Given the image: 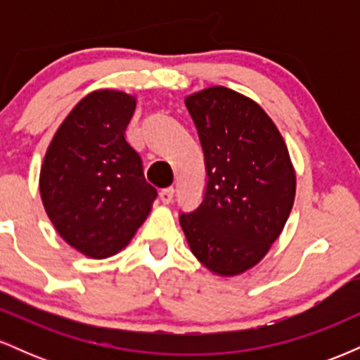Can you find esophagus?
I'll list each match as a JSON object with an SVG mask.
<instances>
[{
	"mask_svg": "<svg viewBox=\"0 0 360 360\" xmlns=\"http://www.w3.org/2000/svg\"><path fill=\"white\" fill-rule=\"evenodd\" d=\"M174 198V188H166V189H160L159 193V200L162 201L164 205H169Z\"/></svg>",
	"mask_w": 360,
	"mask_h": 360,
	"instance_id": "34e87169",
	"label": "esophagus"
}]
</instances>
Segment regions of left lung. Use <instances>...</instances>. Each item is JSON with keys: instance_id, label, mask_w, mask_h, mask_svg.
I'll use <instances>...</instances> for the list:
<instances>
[{"instance_id": "obj_1", "label": "left lung", "mask_w": 360, "mask_h": 360, "mask_svg": "<svg viewBox=\"0 0 360 360\" xmlns=\"http://www.w3.org/2000/svg\"><path fill=\"white\" fill-rule=\"evenodd\" d=\"M206 166V189L179 223L194 257L221 278L252 269L286 225L296 172L269 115L225 86L186 96Z\"/></svg>"}]
</instances>
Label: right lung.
<instances>
[{
	"label": "right lung",
	"mask_w": 360,
	"mask_h": 360,
	"mask_svg": "<svg viewBox=\"0 0 360 360\" xmlns=\"http://www.w3.org/2000/svg\"><path fill=\"white\" fill-rule=\"evenodd\" d=\"M137 98L98 89L57 128L40 169V198L53 229L91 259L130 243L154 203L142 159L125 139Z\"/></svg>",
	"instance_id": "right-lung-1"
}]
</instances>
